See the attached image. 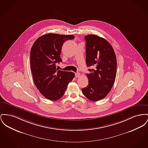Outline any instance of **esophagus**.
<instances>
[{"instance_id":"1","label":"esophagus","mask_w":148,"mask_h":148,"mask_svg":"<svg viewBox=\"0 0 148 148\" xmlns=\"http://www.w3.org/2000/svg\"><path fill=\"white\" fill-rule=\"evenodd\" d=\"M75 77L78 78V77H80V74L79 73H76L75 74Z\"/></svg>"}]
</instances>
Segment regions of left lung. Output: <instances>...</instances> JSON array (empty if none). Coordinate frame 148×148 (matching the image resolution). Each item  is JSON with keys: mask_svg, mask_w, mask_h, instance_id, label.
Segmentation results:
<instances>
[{"mask_svg": "<svg viewBox=\"0 0 148 148\" xmlns=\"http://www.w3.org/2000/svg\"><path fill=\"white\" fill-rule=\"evenodd\" d=\"M88 85L82 89L88 99H103L113 87L117 71V60L113 47L106 40L96 35L85 36Z\"/></svg>", "mask_w": 148, "mask_h": 148, "instance_id": "1", "label": "left lung"}]
</instances>
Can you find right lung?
Masks as SVG:
<instances>
[{
  "mask_svg": "<svg viewBox=\"0 0 148 148\" xmlns=\"http://www.w3.org/2000/svg\"><path fill=\"white\" fill-rule=\"evenodd\" d=\"M74 38L71 35L47 34L38 38L31 47L30 63L35 86L49 100L61 98L75 77L74 73L56 67V63L62 62L60 55L64 42Z\"/></svg>",
  "mask_w": 148,
  "mask_h": 148,
  "instance_id": "right-lung-1",
  "label": "right lung"
}]
</instances>
